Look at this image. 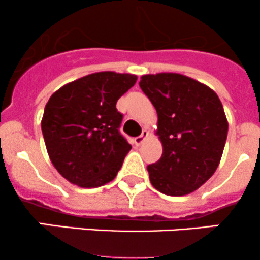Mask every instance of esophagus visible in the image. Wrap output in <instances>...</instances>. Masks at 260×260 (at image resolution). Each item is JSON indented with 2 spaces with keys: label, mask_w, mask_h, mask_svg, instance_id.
<instances>
[{
  "label": "esophagus",
  "mask_w": 260,
  "mask_h": 260,
  "mask_svg": "<svg viewBox=\"0 0 260 260\" xmlns=\"http://www.w3.org/2000/svg\"><path fill=\"white\" fill-rule=\"evenodd\" d=\"M148 137H149V132H148V131H147V129H143V131H142V135L138 136V137H136V140H135L136 145H142V143L145 142V141H146Z\"/></svg>",
  "instance_id": "1"
}]
</instances>
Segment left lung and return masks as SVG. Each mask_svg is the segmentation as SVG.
Returning a JSON list of instances; mask_svg holds the SVG:
<instances>
[{
  "label": "left lung",
  "mask_w": 260,
  "mask_h": 260,
  "mask_svg": "<svg viewBox=\"0 0 260 260\" xmlns=\"http://www.w3.org/2000/svg\"><path fill=\"white\" fill-rule=\"evenodd\" d=\"M140 86L156 108L158 162L147 166L159 192L183 196L203 186L216 171L228 136V119L217 94L179 73L141 77Z\"/></svg>",
  "instance_id": "obj_1"
}]
</instances>
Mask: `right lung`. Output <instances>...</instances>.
<instances>
[{
  "label": "right lung",
  "instance_id": "1",
  "mask_svg": "<svg viewBox=\"0 0 260 260\" xmlns=\"http://www.w3.org/2000/svg\"><path fill=\"white\" fill-rule=\"evenodd\" d=\"M137 81V75L99 72L70 81L46 103L41 131L60 175L83 188L111 182L132 146L119 133L123 115L117 101Z\"/></svg>",
  "mask_w": 260,
  "mask_h": 260
}]
</instances>
